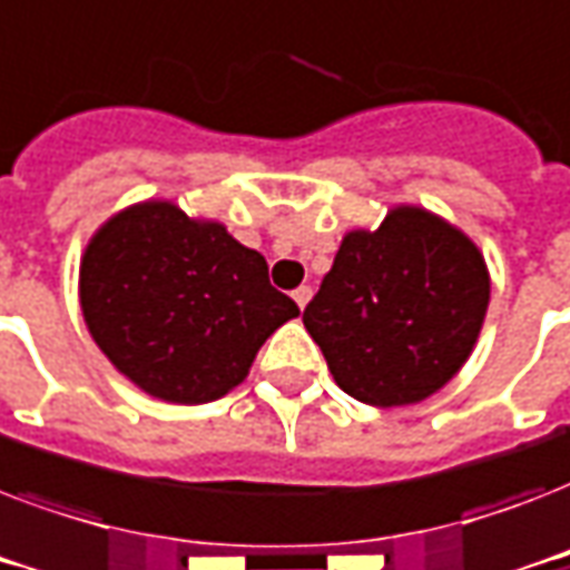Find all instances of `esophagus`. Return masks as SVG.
Masks as SVG:
<instances>
[{"label": "esophagus", "mask_w": 570, "mask_h": 570, "mask_svg": "<svg viewBox=\"0 0 570 570\" xmlns=\"http://www.w3.org/2000/svg\"><path fill=\"white\" fill-rule=\"evenodd\" d=\"M311 295H313V289L311 286H298V289H295L293 293V298H295V304H298V307H307V302H311Z\"/></svg>", "instance_id": "esophagus-1"}]
</instances>
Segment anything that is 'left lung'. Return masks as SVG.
I'll list each match as a JSON object with an SVG mask.
<instances>
[{
	"label": "left lung",
	"mask_w": 570,
	"mask_h": 570,
	"mask_svg": "<svg viewBox=\"0 0 570 570\" xmlns=\"http://www.w3.org/2000/svg\"><path fill=\"white\" fill-rule=\"evenodd\" d=\"M491 302L485 257L423 206L387 209L375 230L340 242L304 307L340 390L373 407L423 402L468 364Z\"/></svg>",
	"instance_id": "8db88e82"
}]
</instances>
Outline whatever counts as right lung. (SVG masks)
<instances>
[{
  "label": "right lung",
  "instance_id": "obj_1",
  "mask_svg": "<svg viewBox=\"0 0 570 570\" xmlns=\"http://www.w3.org/2000/svg\"><path fill=\"white\" fill-rule=\"evenodd\" d=\"M79 304L111 366L177 405L239 387L259 346L298 316L268 284L259 250L171 200H141L97 227L79 263Z\"/></svg>",
  "mask_w": 570,
  "mask_h": 570
}]
</instances>
